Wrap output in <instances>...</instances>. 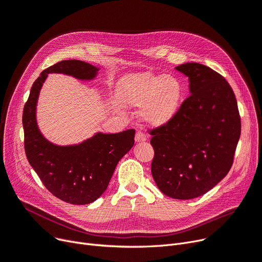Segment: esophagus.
Listing matches in <instances>:
<instances>
[{"instance_id": "esophagus-1", "label": "esophagus", "mask_w": 262, "mask_h": 262, "mask_svg": "<svg viewBox=\"0 0 262 262\" xmlns=\"http://www.w3.org/2000/svg\"><path fill=\"white\" fill-rule=\"evenodd\" d=\"M147 140V136L145 133H143L142 131H138L136 132V135H135V142H145Z\"/></svg>"}]
</instances>
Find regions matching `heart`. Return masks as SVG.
Segmentation results:
<instances>
[{
	"instance_id": "obj_1",
	"label": "heart",
	"mask_w": 262,
	"mask_h": 262,
	"mask_svg": "<svg viewBox=\"0 0 262 262\" xmlns=\"http://www.w3.org/2000/svg\"><path fill=\"white\" fill-rule=\"evenodd\" d=\"M117 95L124 105H142L141 117L149 126L161 127L177 114L182 98V85L177 78L169 74L136 72L120 79Z\"/></svg>"
}]
</instances>
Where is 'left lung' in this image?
<instances>
[{
  "label": "left lung",
  "instance_id": "obj_1",
  "mask_svg": "<svg viewBox=\"0 0 262 262\" xmlns=\"http://www.w3.org/2000/svg\"><path fill=\"white\" fill-rule=\"evenodd\" d=\"M176 69L189 78L191 95L164 126L150 131L151 173L158 188L176 199L202 196L225 177L241 134L234 93L220 73L198 63Z\"/></svg>",
  "mask_w": 262,
  "mask_h": 262
}]
</instances>
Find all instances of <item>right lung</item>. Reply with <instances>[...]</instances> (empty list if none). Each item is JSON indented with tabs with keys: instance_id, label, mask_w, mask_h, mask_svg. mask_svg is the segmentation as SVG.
I'll return each mask as SVG.
<instances>
[{
	"instance_id": "add662e5",
	"label": "right lung",
	"mask_w": 262,
	"mask_h": 262,
	"mask_svg": "<svg viewBox=\"0 0 262 262\" xmlns=\"http://www.w3.org/2000/svg\"><path fill=\"white\" fill-rule=\"evenodd\" d=\"M98 70L77 59L56 63L43 70L34 82L23 108L24 149L31 166L49 192L72 205L91 204L103 194L119 160L134 145L135 130L115 134L97 133L79 145L57 146L40 133L36 121V104L49 73L92 80Z\"/></svg>"
}]
</instances>
